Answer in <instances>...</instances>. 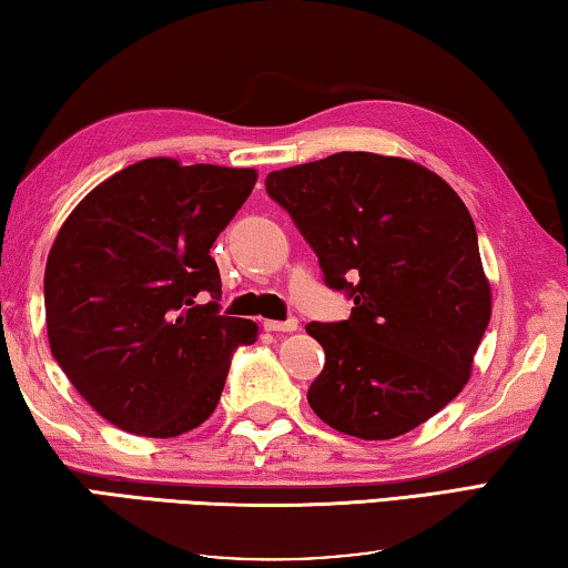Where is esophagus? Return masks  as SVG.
<instances>
[{"mask_svg": "<svg viewBox=\"0 0 568 568\" xmlns=\"http://www.w3.org/2000/svg\"><path fill=\"white\" fill-rule=\"evenodd\" d=\"M265 328L273 331V333H291V331H298V321H295V318L265 321Z\"/></svg>", "mask_w": 568, "mask_h": 568, "instance_id": "1", "label": "esophagus"}]
</instances>
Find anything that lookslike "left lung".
Returning a JSON list of instances; mask_svg holds the SVG:
<instances>
[{"instance_id":"left-lung-1","label":"left lung","mask_w":568,"mask_h":568,"mask_svg":"<svg viewBox=\"0 0 568 568\" xmlns=\"http://www.w3.org/2000/svg\"><path fill=\"white\" fill-rule=\"evenodd\" d=\"M265 186L354 298L348 321L305 326L326 351L311 409L358 439L435 417L470 379L493 308L465 202L417 161L368 151L270 171Z\"/></svg>"}]
</instances>
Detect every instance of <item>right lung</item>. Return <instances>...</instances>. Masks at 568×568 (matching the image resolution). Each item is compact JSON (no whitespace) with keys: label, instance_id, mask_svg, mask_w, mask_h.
Returning a JSON list of instances; mask_svg holds the SVG:
<instances>
[{"label":"right lung","instance_id":"add662e5","mask_svg":"<svg viewBox=\"0 0 568 568\" xmlns=\"http://www.w3.org/2000/svg\"><path fill=\"white\" fill-rule=\"evenodd\" d=\"M255 182V169L143 159L62 222L44 265L50 351L111 425L166 439L217 409L230 354L255 344L257 323L220 316L210 247Z\"/></svg>","mask_w":568,"mask_h":568}]
</instances>
